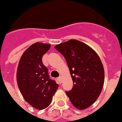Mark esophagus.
<instances>
[{
	"mask_svg": "<svg viewBox=\"0 0 122 122\" xmlns=\"http://www.w3.org/2000/svg\"><path fill=\"white\" fill-rule=\"evenodd\" d=\"M57 79H58V81H59V83L61 84V79H62V77H59L57 78Z\"/></svg>",
	"mask_w": 122,
	"mask_h": 122,
	"instance_id": "1",
	"label": "esophagus"
}]
</instances>
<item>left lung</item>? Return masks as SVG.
Wrapping results in <instances>:
<instances>
[{"label":"left lung","instance_id":"1","mask_svg":"<svg viewBox=\"0 0 122 122\" xmlns=\"http://www.w3.org/2000/svg\"><path fill=\"white\" fill-rule=\"evenodd\" d=\"M54 48L65 57L73 81L66 93L73 106L85 109L100 95L104 82V70L96 52L85 43L70 40Z\"/></svg>","mask_w":122,"mask_h":122}]
</instances>
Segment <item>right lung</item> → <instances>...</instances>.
Masks as SVG:
<instances>
[{
	"mask_svg": "<svg viewBox=\"0 0 122 122\" xmlns=\"http://www.w3.org/2000/svg\"><path fill=\"white\" fill-rule=\"evenodd\" d=\"M50 48V44L40 42L30 45L22 54L16 71L18 86L22 96L38 110L51 104L59 86L50 79L48 69L42 62L43 56Z\"/></svg>",
	"mask_w": 122,
	"mask_h": 122,
	"instance_id": "add662e5",
	"label": "right lung"
}]
</instances>
